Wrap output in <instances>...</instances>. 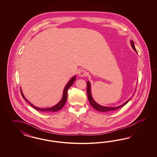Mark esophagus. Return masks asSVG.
<instances>
[{"instance_id": "1", "label": "esophagus", "mask_w": 157, "mask_h": 157, "mask_svg": "<svg viewBox=\"0 0 157 157\" xmlns=\"http://www.w3.org/2000/svg\"><path fill=\"white\" fill-rule=\"evenodd\" d=\"M87 72L85 70H81L79 72V75L80 76H87Z\"/></svg>"}]
</instances>
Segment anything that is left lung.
I'll use <instances>...</instances> for the list:
<instances>
[{"label": "left lung", "mask_w": 157, "mask_h": 157, "mask_svg": "<svg viewBox=\"0 0 157 157\" xmlns=\"http://www.w3.org/2000/svg\"><path fill=\"white\" fill-rule=\"evenodd\" d=\"M131 45L133 48V49L135 51V52H137V51L136 49V48L135 47L134 45V43L133 41H131ZM87 97H88V100L90 102V104L92 106V107H93L95 110H98V111H100V112H113L115 111L116 110H117L119 108H121L124 106L125 105L127 104L128 103L129 100H128L127 102H125L124 104L120 105L117 107H108V106H101L100 105L98 104L94 100H93L92 96H91V87L90 83V82L88 81L87 82Z\"/></svg>", "instance_id": "obj_1"}]
</instances>
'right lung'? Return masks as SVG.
Returning a JSON list of instances; mask_svg holds the SVG:
<instances>
[{"label": "right lung", "instance_id": "obj_1", "mask_svg": "<svg viewBox=\"0 0 157 157\" xmlns=\"http://www.w3.org/2000/svg\"><path fill=\"white\" fill-rule=\"evenodd\" d=\"M75 79H76V76H74V77L72 78L71 79H70V81H69V82L67 83V84L66 87H65V88H64V91H63V98H62L61 101H60L57 105H56L55 106H53V107H51V108H44V109L42 108V109H41V108H39L34 106L32 104H30V103L25 98V97H24V95H23L22 91H21V93L22 96V97L24 98V99L26 100L29 104H30V105H31L32 106H33L34 109L38 110L39 111H41V112H47H47H56V111H58V110L61 109L64 106V105H65L66 102L67 100V90H68V89L74 83V82H75Z\"/></svg>", "mask_w": 157, "mask_h": 157}]
</instances>
